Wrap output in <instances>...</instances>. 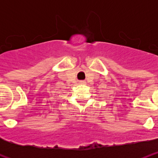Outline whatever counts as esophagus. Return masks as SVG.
Returning a JSON list of instances; mask_svg holds the SVG:
<instances>
[{"label":"esophagus","mask_w":158,"mask_h":158,"mask_svg":"<svg viewBox=\"0 0 158 158\" xmlns=\"http://www.w3.org/2000/svg\"><path fill=\"white\" fill-rule=\"evenodd\" d=\"M81 84H85V81H81Z\"/></svg>","instance_id":"1"}]
</instances>
